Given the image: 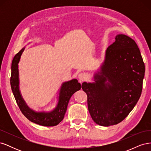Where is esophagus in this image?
Segmentation results:
<instances>
[{"mask_svg": "<svg viewBox=\"0 0 151 151\" xmlns=\"http://www.w3.org/2000/svg\"><path fill=\"white\" fill-rule=\"evenodd\" d=\"M86 75L84 73H80V74L78 75V78L80 81V82H83V81H84V79H86Z\"/></svg>", "mask_w": 151, "mask_h": 151, "instance_id": "1", "label": "esophagus"}]
</instances>
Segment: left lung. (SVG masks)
<instances>
[{"label":"left lung","instance_id":"obj_1","mask_svg":"<svg viewBox=\"0 0 151 151\" xmlns=\"http://www.w3.org/2000/svg\"><path fill=\"white\" fill-rule=\"evenodd\" d=\"M144 73V63L135 41L125 35H116L106 50L101 71L94 75L95 83L82 84L88 110L96 124L116 125L129 115L140 97Z\"/></svg>","mask_w":151,"mask_h":151}]
</instances>
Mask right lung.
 Listing matches in <instances>:
<instances>
[{
    "instance_id": "1",
    "label": "right lung",
    "mask_w": 151,
    "mask_h": 151,
    "mask_svg": "<svg viewBox=\"0 0 151 151\" xmlns=\"http://www.w3.org/2000/svg\"><path fill=\"white\" fill-rule=\"evenodd\" d=\"M24 48L14 57L11 65V86L16 103L22 113L31 122L45 127L57 125L64 118L68 101L72 94L81 88V85L77 79L63 83L59 93V99L57 107L50 112H35L29 109L22 99L19 89V70L18 63Z\"/></svg>"
}]
</instances>
